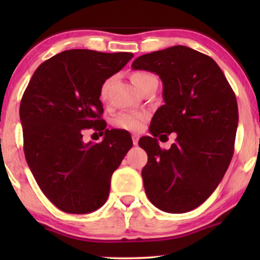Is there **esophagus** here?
<instances>
[{"instance_id": "esophagus-1", "label": "esophagus", "mask_w": 260, "mask_h": 260, "mask_svg": "<svg viewBox=\"0 0 260 260\" xmlns=\"http://www.w3.org/2000/svg\"><path fill=\"white\" fill-rule=\"evenodd\" d=\"M138 140H140V135L134 134V135H133V143H134L135 145L138 144Z\"/></svg>"}]
</instances>
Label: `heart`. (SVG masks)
<instances>
[{"label":"heart","mask_w":260,"mask_h":260,"mask_svg":"<svg viewBox=\"0 0 260 260\" xmlns=\"http://www.w3.org/2000/svg\"><path fill=\"white\" fill-rule=\"evenodd\" d=\"M151 77L154 76L145 72H136L131 76V80H133L135 86L140 90L142 85H143L145 81ZM111 84H112V78H109V79H106L104 83L102 84L101 92H99L102 101H105V99L108 98L109 88L111 86ZM147 118H148V115L145 112L125 111V112H120L119 115H117V117L115 118V124L118 127H120V129L129 130V131H138L144 126L145 122H147Z\"/></svg>","instance_id":"b5f03b06"}]
</instances>
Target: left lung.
Segmentation results:
<instances>
[{"label": "left lung", "mask_w": 260, "mask_h": 260, "mask_svg": "<svg viewBox=\"0 0 260 260\" xmlns=\"http://www.w3.org/2000/svg\"><path fill=\"white\" fill-rule=\"evenodd\" d=\"M131 67L156 73L163 84L165 105L151 119L152 136L138 142L148 154L142 169L145 193L163 212H189L211 197L232 159L236 94L211 56L186 46L141 55ZM172 132L176 143L163 151L155 137Z\"/></svg>", "instance_id": "obj_1"}]
</instances>
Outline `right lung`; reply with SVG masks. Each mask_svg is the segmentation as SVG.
Here are the masks:
<instances>
[{
  "instance_id": "right-lung-1",
  "label": "right lung",
  "mask_w": 260,
  "mask_h": 260,
  "mask_svg": "<svg viewBox=\"0 0 260 260\" xmlns=\"http://www.w3.org/2000/svg\"><path fill=\"white\" fill-rule=\"evenodd\" d=\"M133 58L127 52L63 51L38 67L24 91L20 119L26 161L40 189L62 212L101 208L113 172L133 147L127 134L105 129L99 99L102 84ZM91 127L106 130L101 144L82 142L83 130Z\"/></svg>"
}]
</instances>
